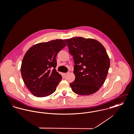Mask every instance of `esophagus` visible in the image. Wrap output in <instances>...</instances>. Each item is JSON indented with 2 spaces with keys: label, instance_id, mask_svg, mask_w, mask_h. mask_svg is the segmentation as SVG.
Returning a JSON list of instances; mask_svg holds the SVG:
<instances>
[{
  "label": "esophagus",
  "instance_id": "1",
  "mask_svg": "<svg viewBox=\"0 0 134 134\" xmlns=\"http://www.w3.org/2000/svg\"><path fill=\"white\" fill-rule=\"evenodd\" d=\"M68 74H69V73H64V75L65 76H67L68 75Z\"/></svg>",
  "mask_w": 134,
  "mask_h": 134
}]
</instances>
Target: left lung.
<instances>
[{"instance_id": "left-lung-1", "label": "left lung", "mask_w": 134, "mask_h": 134, "mask_svg": "<svg viewBox=\"0 0 134 134\" xmlns=\"http://www.w3.org/2000/svg\"><path fill=\"white\" fill-rule=\"evenodd\" d=\"M64 40L75 64V79L70 84L72 91L81 96L96 93L104 84L110 67L105 47L93 38L74 37Z\"/></svg>"}]
</instances>
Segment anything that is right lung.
<instances>
[{"label":"right lung","instance_id":"obj_1","mask_svg":"<svg viewBox=\"0 0 134 134\" xmlns=\"http://www.w3.org/2000/svg\"><path fill=\"white\" fill-rule=\"evenodd\" d=\"M66 43L62 39L38 43L31 47L22 60L20 72L30 92L38 97L50 96L56 90L62 76L55 69L56 57ZM54 69L51 70V68Z\"/></svg>","mask_w":134,"mask_h":134}]
</instances>
